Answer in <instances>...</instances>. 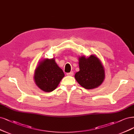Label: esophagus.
Wrapping results in <instances>:
<instances>
[{
  "label": "esophagus",
  "mask_w": 134,
  "mask_h": 134,
  "mask_svg": "<svg viewBox=\"0 0 134 134\" xmlns=\"http://www.w3.org/2000/svg\"><path fill=\"white\" fill-rule=\"evenodd\" d=\"M66 75L68 76H72L74 75V72L73 71H71L70 72H68V73H66Z\"/></svg>",
  "instance_id": "obj_1"
}]
</instances>
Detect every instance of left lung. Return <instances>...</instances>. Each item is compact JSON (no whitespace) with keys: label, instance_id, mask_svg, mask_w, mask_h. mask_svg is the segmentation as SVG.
<instances>
[{"label":"left lung","instance_id":"obj_1","mask_svg":"<svg viewBox=\"0 0 134 134\" xmlns=\"http://www.w3.org/2000/svg\"><path fill=\"white\" fill-rule=\"evenodd\" d=\"M79 71L75 75L79 84L86 89H92L100 85L104 80L105 71L99 58L91 55L86 58L82 56L79 59Z\"/></svg>","mask_w":134,"mask_h":134}]
</instances>
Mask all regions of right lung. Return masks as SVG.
Returning a JSON list of instances; mask_svg holds the SVG:
<instances>
[{"instance_id":"obj_1","label":"right lung","mask_w":134,"mask_h":134,"mask_svg":"<svg viewBox=\"0 0 134 134\" xmlns=\"http://www.w3.org/2000/svg\"><path fill=\"white\" fill-rule=\"evenodd\" d=\"M64 76V73L55 62V59H45L36 68L34 80L40 89L50 92L57 88Z\"/></svg>"}]
</instances>
